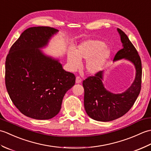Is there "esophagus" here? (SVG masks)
Returning <instances> with one entry per match:
<instances>
[{"instance_id":"1","label":"esophagus","mask_w":151,"mask_h":151,"mask_svg":"<svg viewBox=\"0 0 151 151\" xmlns=\"http://www.w3.org/2000/svg\"><path fill=\"white\" fill-rule=\"evenodd\" d=\"M82 82V79L81 77H79V76H76V84H79V83H81Z\"/></svg>"}]
</instances>
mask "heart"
<instances>
[{"label":"heart","instance_id":"heart-1","mask_svg":"<svg viewBox=\"0 0 151 151\" xmlns=\"http://www.w3.org/2000/svg\"><path fill=\"white\" fill-rule=\"evenodd\" d=\"M110 56V50L103 41L86 40L80 43L75 51H68L67 63L69 70L75 71L81 67V60H86V71L89 74H96L102 69Z\"/></svg>","mask_w":151,"mask_h":151}]
</instances>
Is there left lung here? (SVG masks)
I'll return each mask as SVG.
<instances>
[{
    "instance_id": "1",
    "label": "left lung",
    "mask_w": 151,
    "mask_h": 151,
    "mask_svg": "<svg viewBox=\"0 0 151 151\" xmlns=\"http://www.w3.org/2000/svg\"><path fill=\"white\" fill-rule=\"evenodd\" d=\"M117 30L123 49L115 54L114 62L124 59L132 62L136 69V76L130 88L118 94L113 93L104 88L102 70L83 81L85 110L89 117L98 121H111L123 116L132 107L141 90L142 68L140 57L124 32L119 28Z\"/></svg>"
}]
</instances>
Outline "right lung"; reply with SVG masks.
Wrapping results in <instances>:
<instances>
[{"instance_id":"right-lung-1","label":"right lung","mask_w":151,"mask_h":151,"mask_svg":"<svg viewBox=\"0 0 151 151\" xmlns=\"http://www.w3.org/2000/svg\"><path fill=\"white\" fill-rule=\"evenodd\" d=\"M58 30L49 27L25 30L6 59L5 83L12 101L26 116L44 120L59 113L66 92L75 84L74 74L59 60L45 55L46 47Z\"/></svg>"}]
</instances>
